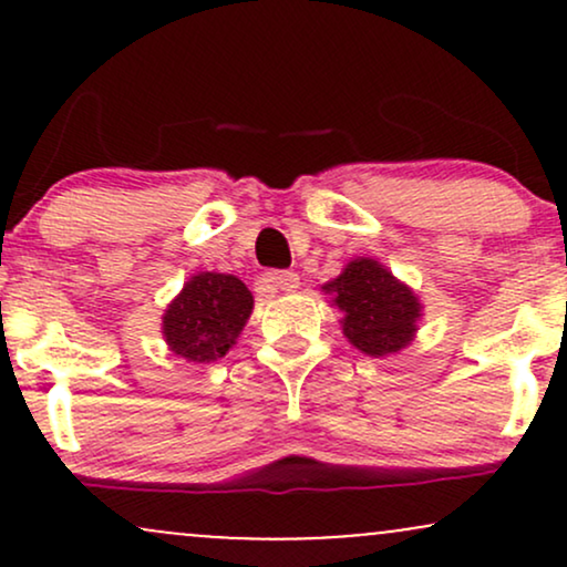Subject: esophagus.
<instances>
[{
	"label": "esophagus",
	"mask_w": 567,
	"mask_h": 567,
	"mask_svg": "<svg viewBox=\"0 0 567 567\" xmlns=\"http://www.w3.org/2000/svg\"><path fill=\"white\" fill-rule=\"evenodd\" d=\"M266 288H275V290H296L301 285V277L296 271H269L264 275Z\"/></svg>",
	"instance_id": "esophagus-1"
}]
</instances>
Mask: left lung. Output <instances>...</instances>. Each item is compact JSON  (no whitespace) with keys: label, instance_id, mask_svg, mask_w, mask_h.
I'll return each instance as SVG.
<instances>
[{"label":"left lung","instance_id":"obj_1","mask_svg":"<svg viewBox=\"0 0 567 567\" xmlns=\"http://www.w3.org/2000/svg\"><path fill=\"white\" fill-rule=\"evenodd\" d=\"M343 311V336L370 357L394 354L415 333L421 303L413 290L373 258H357L341 277L324 285Z\"/></svg>","mask_w":567,"mask_h":567}]
</instances>
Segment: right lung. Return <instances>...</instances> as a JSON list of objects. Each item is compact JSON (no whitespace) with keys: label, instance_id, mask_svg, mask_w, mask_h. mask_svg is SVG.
<instances>
[{"label":"right lung","instance_id":"add662e5","mask_svg":"<svg viewBox=\"0 0 567 567\" xmlns=\"http://www.w3.org/2000/svg\"><path fill=\"white\" fill-rule=\"evenodd\" d=\"M252 311V296L234 275L202 271L192 277L162 317L167 347L188 362L224 357L243 333Z\"/></svg>","mask_w":567,"mask_h":567}]
</instances>
